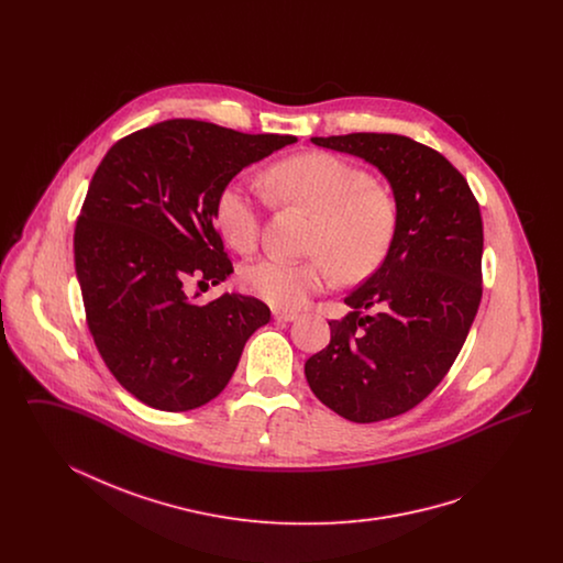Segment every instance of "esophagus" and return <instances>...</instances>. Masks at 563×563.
I'll list each match as a JSON object with an SVG mask.
<instances>
[{"mask_svg": "<svg viewBox=\"0 0 563 563\" xmlns=\"http://www.w3.org/2000/svg\"><path fill=\"white\" fill-rule=\"evenodd\" d=\"M297 319L295 312H287V310H274V321L278 322H294Z\"/></svg>", "mask_w": 563, "mask_h": 563, "instance_id": "1", "label": "esophagus"}]
</instances>
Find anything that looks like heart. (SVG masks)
Returning <instances> with one entry per match:
<instances>
[{
  "instance_id": "b5f03b06",
  "label": "heart",
  "mask_w": 563,
  "mask_h": 563,
  "mask_svg": "<svg viewBox=\"0 0 563 563\" xmlns=\"http://www.w3.org/2000/svg\"><path fill=\"white\" fill-rule=\"evenodd\" d=\"M269 191L312 214L308 253L312 260L289 262L268 257L244 269V289L274 308L297 310L331 283L372 274L386 257L397 232V202L374 184L372 175L333 154L308 152L276 162L266 173ZM214 221L223 239L251 253L262 234V209L241 181H230L214 202Z\"/></svg>"
}]
</instances>
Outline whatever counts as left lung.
I'll return each instance as SVG.
<instances>
[{
    "mask_svg": "<svg viewBox=\"0 0 563 563\" xmlns=\"http://www.w3.org/2000/svg\"><path fill=\"white\" fill-rule=\"evenodd\" d=\"M363 158L386 177L397 232L382 266L346 297L331 342L306 361V379L329 409L369 424L424 401L450 372L482 301L479 205L452 162L386 133L312 136ZM374 309V316L362 312Z\"/></svg>",
    "mask_w": 563,
    "mask_h": 563,
    "instance_id": "obj_1",
    "label": "left lung"
}]
</instances>
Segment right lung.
I'll return each instance as SVG.
<instances>
[{
  "label": "right lung",
  "mask_w": 563,
  "mask_h": 563,
  "mask_svg": "<svg viewBox=\"0 0 563 563\" xmlns=\"http://www.w3.org/2000/svg\"><path fill=\"white\" fill-rule=\"evenodd\" d=\"M297 139L166 120L111 145L81 207L76 274L88 329L109 372L139 401L188 411L230 382L246 340L269 321L249 295L196 303L234 268L214 202L242 168Z\"/></svg>",
  "instance_id": "obj_1"
}]
</instances>
